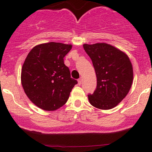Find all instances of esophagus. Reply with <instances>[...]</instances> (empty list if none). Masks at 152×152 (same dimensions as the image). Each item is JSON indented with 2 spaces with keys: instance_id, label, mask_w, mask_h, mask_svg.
<instances>
[{
  "instance_id": "esophagus-1",
  "label": "esophagus",
  "mask_w": 152,
  "mask_h": 152,
  "mask_svg": "<svg viewBox=\"0 0 152 152\" xmlns=\"http://www.w3.org/2000/svg\"><path fill=\"white\" fill-rule=\"evenodd\" d=\"M82 79H78V85H81V84H82Z\"/></svg>"
}]
</instances>
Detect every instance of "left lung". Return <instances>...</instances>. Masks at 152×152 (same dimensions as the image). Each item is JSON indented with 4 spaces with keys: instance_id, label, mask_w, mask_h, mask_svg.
Listing matches in <instances>:
<instances>
[{
    "instance_id": "obj_1",
    "label": "left lung",
    "mask_w": 152,
    "mask_h": 152,
    "mask_svg": "<svg viewBox=\"0 0 152 152\" xmlns=\"http://www.w3.org/2000/svg\"><path fill=\"white\" fill-rule=\"evenodd\" d=\"M93 62L97 87L88 95L90 104L101 110L116 107L126 97L133 81V68L125 53L109 44H84Z\"/></svg>"
}]
</instances>
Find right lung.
Returning a JSON list of instances; mask_svg holds the SVG:
<instances>
[{"instance_id":"right-lung-1","label":"right lung","mask_w":152,"mask_h":152,"mask_svg":"<svg viewBox=\"0 0 152 152\" xmlns=\"http://www.w3.org/2000/svg\"><path fill=\"white\" fill-rule=\"evenodd\" d=\"M71 48V45L48 42L34 47L26 58L21 83L28 99L42 110L53 111L62 107L78 83L64 63Z\"/></svg>"}]
</instances>
